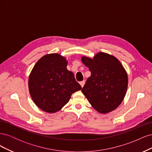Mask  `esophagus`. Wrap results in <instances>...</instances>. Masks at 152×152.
Here are the masks:
<instances>
[{"label": "esophagus", "mask_w": 152, "mask_h": 152, "mask_svg": "<svg viewBox=\"0 0 152 152\" xmlns=\"http://www.w3.org/2000/svg\"><path fill=\"white\" fill-rule=\"evenodd\" d=\"M80 86H81L82 87H83L84 86V84H85V80L80 82Z\"/></svg>", "instance_id": "1"}]
</instances>
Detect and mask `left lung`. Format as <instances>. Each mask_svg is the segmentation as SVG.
I'll use <instances>...</instances> for the list:
<instances>
[{
    "label": "left lung",
    "instance_id": "8db88e82",
    "mask_svg": "<svg viewBox=\"0 0 152 152\" xmlns=\"http://www.w3.org/2000/svg\"><path fill=\"white\" fill-rule=\"evenodd\" d=\"M91 73L82 92L96 111L107 113L115 110L125 97L127 73L118 59L99 52L93 58H81Z\"/></svg>",
    "mask_w": 152,
    "mask_h": 152
}]
</instances>
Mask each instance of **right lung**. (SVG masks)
<instances>
[{"label":"right lung","mask_w":152,"mask_h":152,"mask_svg":"<svg viewBox=\"0 0 152 152\" xmlns=\"http://www.w3.org/2000/svg\"><path fill=\"white\" fill-rule=\"evenodd\" d=\"M66 59L57 53L39 59L31 71L28 89L32 100L43 111L60 110L75 92L82 89L73 73L67 70Z\"/></svg>","instance_id":"obj_1"}]
</instances>
